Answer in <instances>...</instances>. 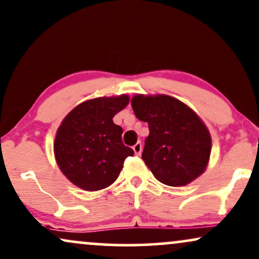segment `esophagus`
Instances as JSON below:
<instances>
[{
    "label": "esophagus",
    "mask_w": 259,
    "mask_h": 259,
    "mask_svg": "<svg viewBox=\"0 0 259 259\" xmlns=\"http://www.w3.org/2000/svg\"><path fill=\"white\" fill-rule=\"evenodd\" d=\"M133 151H134V153L136 154H138V156H139L140 153H142V151H143V145H142V143L140 142H138L136 145L133 146Z\"/></svg>",
    "instance_id": "1"
}]
</instances>
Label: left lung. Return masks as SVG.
Returning <instances> with one entry per match:
<instances>
[{
	"instance_id": "8db88e82",
	"label": "left lung",
	"mask_w": 259,
	"mask_h": 259,
	"mask_svg": "<svg viewBox=\"0 0 259 259\" xmlns=\"http://www.w3.org/2000/svg\"><path fill=\"white\" fill-rule=\"evenodd\" d=\"M131 105L138 119L149 123L142 158L159 182L186 186L206 170L210 134L193 109L167 95H136Z\"/></svg>"
}]
</instances>
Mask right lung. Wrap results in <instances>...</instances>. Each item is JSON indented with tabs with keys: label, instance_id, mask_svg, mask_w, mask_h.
Masks as SVG:
<instances>
[{
	"label": "right lung",
	"instance_id": "obj_1",
	"mask_svg": "<svg viewBox=\"0 0 259 259\" xmlns=\"http://www.w3.org/2000/svg\"><path fill=\"white\" fill-rule=\"evenodd\" d=\"M130 97H97L75 107L57 131V164L70 182L95 191L115 182L133 150L122 143V128L113 122Z\"/></svg>",
	"mask_w": 259,
	"mask_h": 259
}]
</instances>
